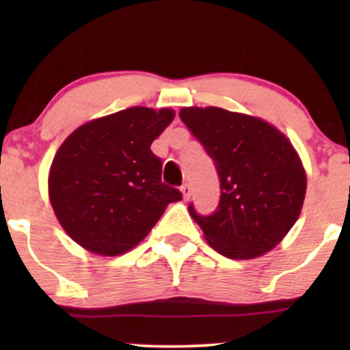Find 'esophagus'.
Returning a JSON list of instances; mask_svg holds the SVG:
<instances>
[{
    "instance_id": "1",
    "label": "esophagus",
    "mask_w": 350,
    "mask_h": 350,
    "mask_svg": "<svg viewBox=\"0 0 350 350\" xmlns=\"http://www.w3.org/2000/svg\"><path fill=\"white\" fill-rule=\"evenodd\" d=\"M180 191H181V194H183L185 200H188L191 198V194H193V193H191V186L189 185H183L180 188Z\"/></svg>"
}]
</instances>
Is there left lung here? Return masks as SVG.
Segmentation results:
<instances>
[{
    "mask_svg": "<svg viewBox=\"0 0 350 350\" xmlns=\"http://www.w3.org/2000/svg\"><path fill=\"white\" fill-rule=\"evenodd\" d=\"M180 118L212 157L219 204L189 213L205 241L231 260L265 255L293 228L306 196V172L288 138L262 119L223 108L189 107Z\"/></svg>",
    "mask_w": 350,
    "mask_h": 350,
    "instance_id": "obj_1",
    "label": "left lung"
}]
</instances>
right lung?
<instances>
[{"label":"right lung","mask_w":350,"mask_h":350,"mask_svg":"<svg viewBox=\"0 0 350 350\" xmlns=\"http://www.w3.org/2000/svg\"><path fill=\"white\" fill-rule=\"evenodd\" d=\"M169 108L132 107L76 129L57 151L49 199L62 228L98 255H122L142 242L178 189L161 181L151 143L174 121Z\"/></svg>","instance_id":"obj_1"}]
</instances>
